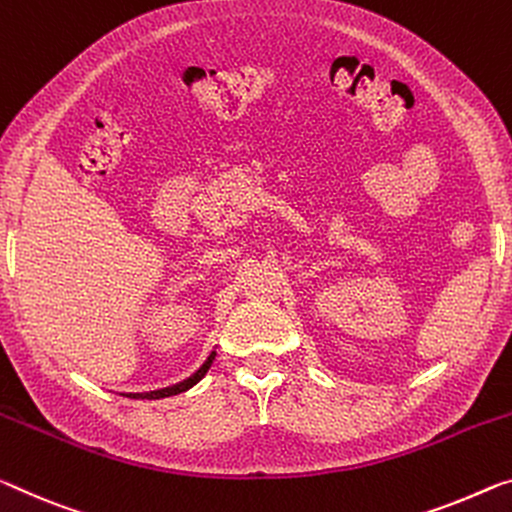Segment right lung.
I'll return each instance as SVG.
<instances>
[{
	"label": "right lung",
	"instance_id": "add662e5",
	"mask_svg": "<svg viewBox=\"0 0 512 512\" xmlns=\"http://www.w3.org/2000/svg\"><path fill=\"white\" fill-rule=\"evenodd\" d=\"M215 355L217 352L212 350L210 352V357L203 361V366L199 368V371L196 373H192L190 377H187V380H183V382H178V384H171V387H164V389H155V391H146V393H128V398H141V400H160V398H169V396H176V393H183V391H187V389H192L196 382L199 380H203V375L208 373V368L212 366V361H215ZM125 396V393H123Z\"/></svg>",
	"mask_w": 512,
	"mask_h": 512
}]
</instances>
